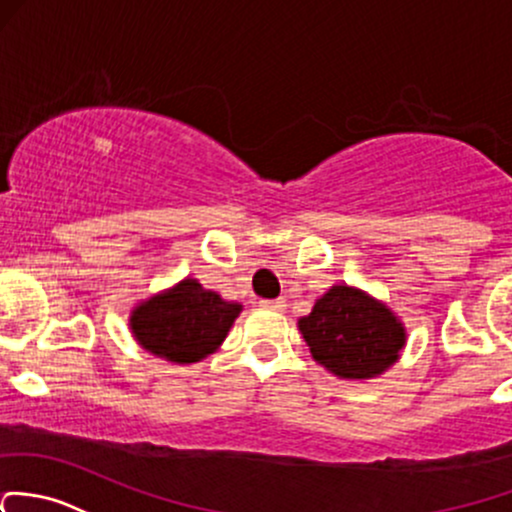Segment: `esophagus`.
I'll return each instance as SVG.
<instances>
[{"label": "esophagus", "instance_id": "34e87169", "mask_svg": "<svg viewBox=\"0 0 512 512\" xmlns=\"http://www.w3.org/2000/svg\"><path fill=\"white\" fill-rule=\"evenodd\" d=\"M262 309H272V311H284L287 309V301L284 299H260Z\"/></svg>", "mask_w": 512, "mask_h": 512}]
</instances>
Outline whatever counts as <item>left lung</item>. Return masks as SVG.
I'll return each mask as SVG.
<instances>
[{
  "mask_svg": "<svg viewBox=\"0 0 512 512\" xmlns=\"http://www.w3.org/2000/svg\"><path fill=\"white\" fill-rule=\"evenodd\" d=\"M299 331L311 355L346 380H368L385 373L405 346V326L385 304L360 289L336 284L316 299Z\"/></svg>",
  "mask_w": 512,
  "mask_h": 512,
  "instance_id": "obj_1",
  "label": "left lung"
}]
</instances>
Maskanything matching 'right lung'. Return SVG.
Returning a JSON list of instances; mask_svg holds the SVG:
<instances>
[{
	"label": "right lung",
	"instance_id": "add662e5",
	"mask_svg": "<svg viewBox=\"0 0 512 512\" xmlns=\"http://www.w3.org/2000/svg\"><path fill=\"white\" fill-rule=\"evenodd\" d=\"M240 311V304L223 301L196 279H184L142 301L132 311L129 326L144 351L171 363H196L225 341Z\"/></svg>",
	"mask_w": 512,
	"mask_h": 512
}]
</instances>
